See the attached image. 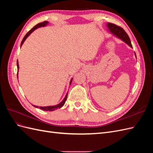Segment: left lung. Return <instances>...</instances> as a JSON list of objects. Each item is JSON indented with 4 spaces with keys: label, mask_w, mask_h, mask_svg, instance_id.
<instances>
[{
    "label": "left lung",
    "mask_w": 153,
    "mask_h": 153,
    "mask_svg": "<svg viewBox=\"0 0 153 153\" xmlns=\"http://www.w3.org/2000/svg\"><path fill=\"white\" fill-rule=\"evenodd\" d=\"M107 26L108 27L109 30L112 34L117 36L118 38L121 39L123 41H124L125 43H127L129 47L133 48L130 39H129L128 35L127 34L126 32H125V30L122 28V27L117 26V25L114 24H111V23H108ZM135 55H136V53H135Z\"/></svg>",
    "instance_id": "obj_1"
}]
</instances>
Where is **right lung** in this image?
Returning a JSON list of instances; mask_svg holds the SVG:
<instances>
[{
  "instance_id": "add662e5",
  "label": "right lung",
  "mask_w": 153,
  "mask_h": 153,
  "mask_svg": "<svg viewBox=\"0 0 153 153\" xmlns=\"http://www.w3.org/2000/svg\"><path fill=\"white\" fill-rule=\"evenodd\" d=\"M48 24V22H47V21H45V22H41V23H39V24H37L36 25H35L33 28H32V29H30L28 32H27V33L25 34V36H24V39H22V43H21V46L22 45V44L24 43V41L26 39V38H27V37H28L32 32H33L35 29H38V27H44V26H45L47 24ZM17 68H18V69H19V65H18V62L17 61ZM17 75H18V73H17ZM73 79V78H72ZM72 79L71 80V81H70V84H71V82H72ZM67 97H68V93H67V94L66 95V96H65V98H64V99L62 100V102H61L59 104H58V105H55V106H39V108L40 109H41V110H45V111H53V110H56V109H57V108H61L62 106L64 105V103H65V102H66V100H67ZM34 106H35V107H36V108H38V106H34V105H33Z\"/></svg>"
}]
</instances>
